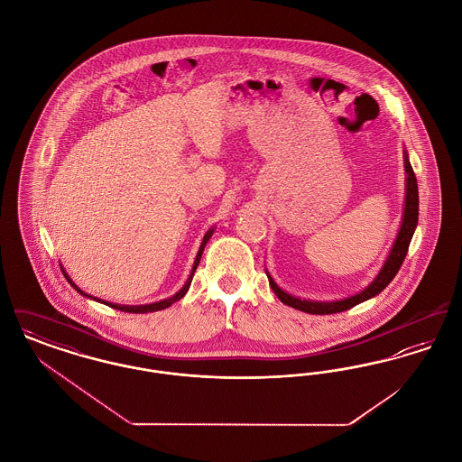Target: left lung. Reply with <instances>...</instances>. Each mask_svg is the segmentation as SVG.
Wrapping results in <instances>:
<instances>
[{"label":"left lung","mask_w":462,"mask_h":462,"mask_svg":"<svg viewBox=\"0 0 462 462\" xmlns=\"http://www.w3.org/2000/svg\"><path fill=\"white\" fill-rule=\"evenodd\" d=\"M403 164H405V206H403V217H402V225L398 230L393 247L386 258V262L383 264L381 272L377 273V277L374 279L369 286L364 291H360L358 294L339 300V301H310V300H300L296 296L287 294L286 291H282L281 287L275 284V281L270 277V273L266 272L270 287L273 289V292L277 294V298L287 305V307L296 308L301 311H307L311 315H329V313H339V311H346L350 308L364 303L367 300H371L374 296H377L384 287L388 286L393 279H395L400 266L403 263L407 251H409V244L412 241L414 230L418 226L419 218V192L418 180L414 175V170L409 162V154L403 152Z\"/></svg>","instance_id":"left-lung-1"}]
</instances>
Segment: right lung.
Instances as JSON below:
<instances>
[{"instance_id":"1","label":"right lung","mask_w":462,"mask_h":462,"mask_svg":"<svg viewBox=\"0 0 462 462\" xmlns=\"http://www.w3.org/2000/svg\"><path fill=\"white\" fill-rule=\"evenodd\" d=\"M211 236H213V228H209L208 232H206V236H204V239L200 242V247H199L198 256H196V262H194V266H192V273H190V277L187 279V282H185V286L181 287L176 294H173L171 298H168V300H162V301H157V303H151V305H138V307H128V305H114V303H109V301H102V300H97V298H93V296H89L87 294L85 291H81L79 287L76 286L72 281H70V277L67 275L66 270H62L64 272V275H66L67 282L70 284V286L74 287L79 294H83V296H87V298H91V300H95V301H102L104 305H107V307L116 308V310H121V311H128V313H149V311H157V310H164V308L171 307L175 301L178 300H181L183 296H185V292L189 291V287H190V282H192V277H194V272H196V268L199 266V262H200V256H202V251H204V247H206V244L208 241L211 239Z\"/></svg>"}]
</instances>
